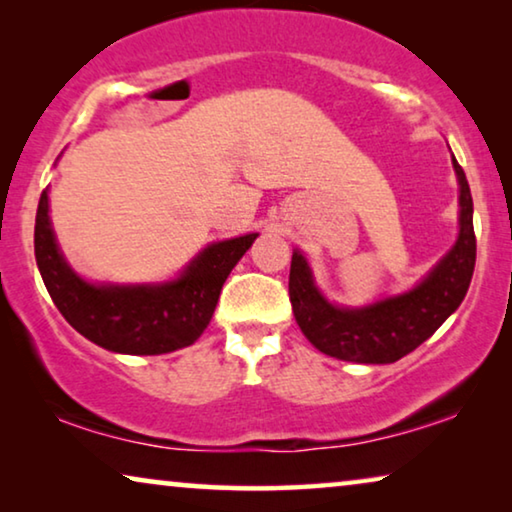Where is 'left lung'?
I'll list each match as a JSON object with an SVG mask.
<instances>
[{
	"label": "left lung",
	"mask_w": 512,
	"mask_h": 512,
	"mask_svg": "<svg viewBox=\"0 0 512 512\" xmlns=\"http://www.w3.org/2000/svg\"><path fill=\"white\" fill-rule=\"evenodd\" d=\"M459 195V240L417 289L363 310L335 307L314 286L303 254L293 251L289 298L300 331L319 352L340 361L394 363L417 349L457 310L475 268L473 198L466 174L454 160Z\"/></svg>",
	"instance_id": "1"
}]
</instances>
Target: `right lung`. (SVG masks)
Masks as SVG:
<instances>
[{"label":"right lung","instance_id":"right-lung-1","mask_svg":"<svg viewBox=\"0 0 512 512\" xmlns=\"http://www.w3.org/2000/svg\"><path fill=\"white\" fill-rule=\"evenodd\" d=\"M256 233L216 242L163 286H95L62 258L44 191L34 223V256L62 317L95 345L118 354H165L193 345L212 321L221 286L256 240Z\"/></svg>","mask_w":512,"mask_h":512}]
</instances>
